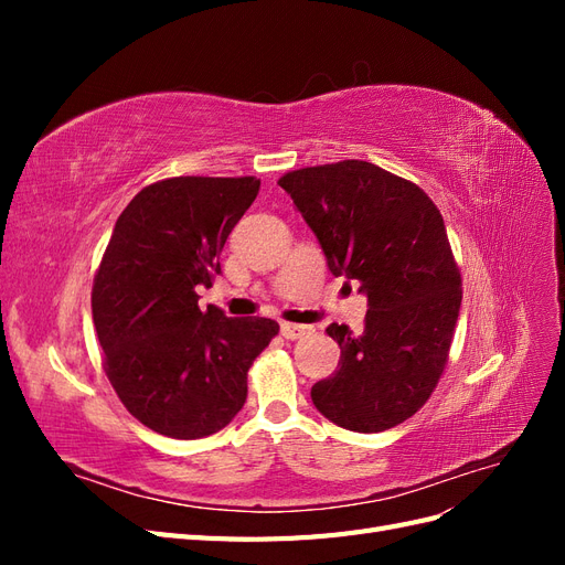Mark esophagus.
<instances>
[{"mask_svg":"<svg viewBox=\"0 0 565 565\" xmlns=\"http://www.w3.org/2000/svg\"><path fill=\"white\" fill-rule=\"evenodd\" d=\"M311 332V328L309 324H297V322H282L280 324V334L285 337V339H301L303 334H309Z\"/></svg>","mask_w":565,"mask_h":565,"instance_id":"34e87169","label":"esophagus"}]
</instances>
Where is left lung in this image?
I'll return each mask as SVG.
<instances>
[{
	"mask_svg": "<svg viewBox=\"0 0 565 565\" xmlns=\"http://www.w3.org/2000/svg\"><path fill=\"white\" fill-rule=\"evenodd\" d=\"M278 183L332 276L367 297L363 332L328 328L341 361L313 384V405L341 429H393L429 401L459 318L461 278L443 216L419 185L363 160L297 169Z\"/></svg>",
	"mask_w": 565,
	"mask_h": 565,
	"instance_id": "obj_1",
	"label": "left lung"
}]
</instances>
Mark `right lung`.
<instances>
[{"label": "right lung", "instance_id": "1", "mask_svg": "<svg viewBox=\"0 0 565 565\" xmlns=\"http://www.w3.org/2000/svg\"><path fill=\"white\" fill-rule=\"evenodd\" d=\"M254 177H174L146 185L119 214L92 289L108 380L129 413L169 438L212 436L241 413L247 370L278 322L200 311L228 233L249 210Z\"/></svg>", "mask_w": 565, "mask_h": 565}]
</instances>
